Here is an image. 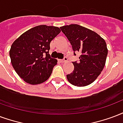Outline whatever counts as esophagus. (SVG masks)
Listing matches in <instances>:
<instances>
[{
	"instance_id": "obj_1",
	"label": "esophagus",
	"mask_w": 123,
	"mask_h": 123,
	"mask_svg": "<svg viewBox=\"0 0 123 123\" xmlns=\"http://www.w3.org/2000/svg\"><path fill=\"white\" fill-rule=\"evenodd\" d=\"M67 60H68L67 57H64V59H61V60H59V61L60 62H64L67 61Z\"/></svg>"
}]
</instances>
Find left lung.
I'll return each instance as SVG.
<instances>
[{"label": "left lung", "mask_w": 123, "mask_h": 123, "mask_svg": "<svg viewBox=\"0 0 123 123\" xmlns=\"http://www.w3.org/2000/svg\"><path fill=\"white\" fill-rule=\"evenodd\" d=\"M75 52H80L78 62H72L74 69L66 75L69 82L77 87L89 85L98 78L105 66L108 49L105 40L90 29L77 24L60 27Z\"/></svg>", "instance_id": "left-lung-1"}]
</instances>
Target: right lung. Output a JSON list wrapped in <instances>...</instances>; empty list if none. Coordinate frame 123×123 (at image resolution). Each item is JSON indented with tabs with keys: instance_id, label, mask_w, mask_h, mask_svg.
Wrapping results in <instances>:
<instances>
[{
	"instance_id": "obj_1",
	"label": "right lung",
	"mask_w": 123,
	"mask_h": 123,
	"mask_svg": "<svg viewBox=\"0 0 123 123\" xmlns=\"http://www.w3.org/2000/svg\"><path fill=\"white\" fill-rule=\"evenodd\" d=\"M60 32L59 27L42 25L29 29L13 42L10 50L11 62L25 82L40 84L49 78L57 63L49 54L50 42Z\"/></svg>"
}]
</instances>
